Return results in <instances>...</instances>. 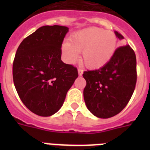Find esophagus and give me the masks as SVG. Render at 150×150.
Here are the masks:
<instances>
[{
	"mask_svg": "<svg viewBox=\"0 0 150 150\" xmlns=\"http://www.w3.org/2000/svg\"><path fill=\"white\" fill-rule=\"evenodd\" d=\"M78 72H79V76H82V74H83V70L81 69V68H79V69H78Z\"/></svg>",
	"mask_w": 150,
	"mask_h": 150,
	"instance_id": "34e87169",
	"label": "esophagus"
}]
</instances>
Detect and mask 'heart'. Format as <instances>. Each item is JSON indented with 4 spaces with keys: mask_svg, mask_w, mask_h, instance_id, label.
Masks as SVG:
<instances>
[{
    "mask_svg": "<svg viewBox=\"0 0 150 150\" xmlns=\"http://www.w3.org/2000/svg\"><path fill=\"white\" fill-rule=\"evenodd\" d=\"M117 40L111 31L88 28L72 34L62 50L68 61L75 62L82 52V61L87 68H100L109 62L116 50Z\"/></svg>",
    "mask_w": 150,
    "mask_h": 150,
    "instance_id": "obj_1",
    "label": "heart"
}]
</instances>
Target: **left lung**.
Segmentation results:
<instances>
[{"instance_id":"obj_1","label":"left lung","mask_w":150,"mask_h":150,"mask_svg":"<svg viewBox=\"0 0 150 150\" xmlns=\"http://www.w3.org/2000/svg\"><path fill=\"white\" fill-rule=\"evenodd\" d=\"M121 40L124 36L114 32ZM83 91L87 108L100 118H109L126 107L135 90L136 57L129 45L116 49L109 62L100 69L84 71Z\"/></svg>"}]
</instances>
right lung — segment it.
I'll return each instance as SVG.
<instances>
[{
  "instance_id": "add662e5",
  "label": "right lung",
  "mask_w": 150,
  "mask_h": 150,
  "mask_svg": "<svg viewBox=\"0 0 150 150\" xmlns=\"http://www.w3.org/2000/svg\"><path fill=\"white\" fill-rule=\"evenodd\" d=\"M44 25L20 43L13 62V81L25 106L39 116L58 111L78 78L77 68L61 61V45L68 32Z\"/></svg>"
}]
</instances>
